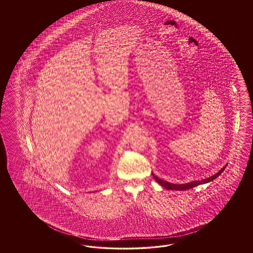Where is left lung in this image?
I'll list each match as a JSON object with an SVG mask.
<instances>
[{"instance_id": "obj_1", "label": "left lung", "mask_w": 253, "mask_h": 253, "mask_svg": "<svg viewBox=\"0 0 253 253\" xmlns=\"http://www.w3.org/2000/svg\"><path fill=\"white\" fill-rule=\"evenodd\" d=\"M226 167H227V165H226L225 167H223V168H221L219 172H216L215 174H213V175L211 176V177L203 179V180H201V181L198 180V181H194V182H190V183H181V184L169 183V182H167V181H165V180H163V179L157 177L154 173H152V174H153V176L155 178V180H156V182L159 183L160 185H162L164 188L167 189V190H174V191H175V190H176V191H184V190H189V189L194 188V187L197 186V185H200V184L207 183H209V182H211V181H213L215 178L218 177L220 173L224 171Z\"/></svg>"}]
</instances>
